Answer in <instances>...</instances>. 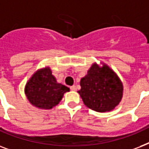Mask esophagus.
Segmentation results:
<instances>
[{"instance_id":"esophagus-1","label":"esophagus","mask_w":149,"mask_h":149,"mask_svg":"<svg viewBox=\"0 0 149 149\" xmlns=\"http://www.w3.org/2000/svg\"><path fill=\"white\" fill-rule=\"evenodd\" d=\"M71 91H76V90H77V88H76L75 85H72V86H71Z\"/></svg>"}]
</instances>
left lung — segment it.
<instances>
[{"instance_id":"obj_1","label":"left lung","mask_w":149,"mask_h":149,"mask_svg":"<svg viewBox=\"0 0 149 149\" xmlns=\"http://www.w3.org/2000/svg\"><path fill=\"white\" fill-rule=\"evenodd\" d=\"M93 63L81 78L78 91L84 104L95 111H112L120 102L124 85L116 73L103 62Z\"/></svg>"}]
</instances>
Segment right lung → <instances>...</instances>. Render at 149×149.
<instances>
[{"mask_svg":"<svg viewBox=\"0 0 149 149\" xmlns=\"http://www.w3.org/2000/svg\"><path fill=\"white\" fill-rule=\"evenodd\" d=\"M70 88L56 81L49 67L38 69L28 80L25 94L33 107L50 109L61 102L64 94Z\"/></svg>","mask_w":149,"mask_h":149,"instance_id":"add662e5","label":"right lung"}]
</instances>
